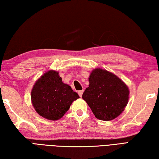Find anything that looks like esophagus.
Wrapping results in <instances>:
<instances>
[{
	"label": "esophagus",
	"instance_id": "34e87169",
	"mask_svg": "<svg viewBox=\"0 0 159 159\" xmlns=\"http://www.w3.org/2000/svg\"><path fill=\"white\" fill-rule=\"evenodd\" d=\"M83 93H84V90H82V91H79L78 92H77V93H78V95H80V97L82 98Z\"/></svg>",
	"mask_w": 159,
	"mask_h": 159
}]
</instances>
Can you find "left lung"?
<instances>
[{
    "label": "left lung",
    "mask_w": 159,
    "mask_h": 159,
    "mask_svg": "<svg viewBox=\"0 0 159 159\" xmlns=\"http://www.w3.org/2000/svg\"><path fill=\"white\" fill-rule=\"evenodd\" d=\"M89 81V87L82 98L98 119L111 120L123 111L129 91L120 79L109 71L96 68L92 71Z\"/></svg>",
    "instance_id": "8db88e82"
}]
</instances>
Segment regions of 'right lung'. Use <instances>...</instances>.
<instances>
[{
  "label": "right lung",
  "instance_id": "add662e5",
  "mask_svg": "<svg viewBox=\"0 0 159 159\" xmlns=\"http://www.w3.org/2000/svg\"><path fill=\"white\" fill-rule=\"evenodd\" d=\"M79 98L69 85L62 82L59 73L55 70H50L41 76L31 93L36 111L50 120L61 118L69 109L72 102Z\"/></svg>",
  "mask_w": 159,
  "mask_h": 159
}]
</instances>
